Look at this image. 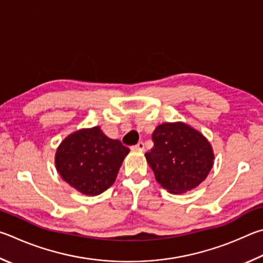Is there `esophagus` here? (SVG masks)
I'll return each mask as SVG.
<instances>
[{
  "instance_id": "obj_1",
  "label": "esophagus",
  "mask_w": 263,
  "mask_h": 263,
  "mask_svg": "<svg viewBox=\"0 0 263 263\" xmlns=\"http://www.w3.org/2000/svg\"><path fill=\"white\" fill-rule=\"evenodd\" d=\"M133 149H135V150H140V151H143V150H144V143H143V142H139V143H137L136 145L133 146Z\"/></svg>"
}]
</instances>
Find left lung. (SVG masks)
Returning <instances> with one entry per match:
<instances>
[{
  "label": "left lung",
  "mask_w": 263,
  "mask_h": 263,
  "mask_svg": "<svg viewBox=\"0 0 263 263\" xmlns=\"http://www.w3.org/2000/svg\"><path fill=\"white\" fill-rule=\"evenodd\" d=\"M154 148L146 162L160 186L172 194H182L200 185L214 165L210 142L185 122H165L153 133Z\"/></svg>",
  "instance_id": "left-lung-1"
}]
</instances>
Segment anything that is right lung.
I'll return each instance as SVG.
<instances>
[{
    "instance_id": "add662e5",
    "label": "right lung",
    "mask_w": 263,
    "mask_h": 263,
    "mask_svg": "<svg viewBox=\"0 0 263 263\" xmlns=\"http://www.w3.org/2000/svg\"><path fill=\"white\" fill-rule=\"evenodd\" d=\"M127 146L106 136L99 126L83 128L68 135L55 154V167L77 192L96 196L113 185Z\"/></svg>"
}]
</instances>
